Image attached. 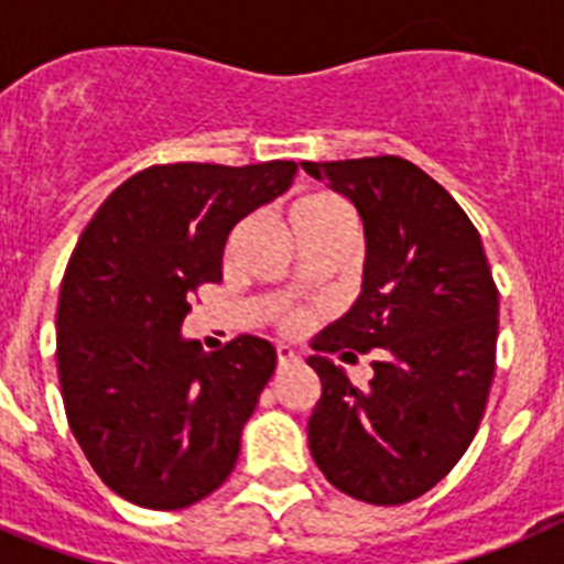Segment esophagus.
I'll list each match as a JSON object with an SVG mask.
<instances>
[{
    "instance_id": "esophagus-1",
    "label": "esophagus",
    "mask_w": 564,
    "mask_h": 564,
    "mask_svg": "<svg viewBox=\"0 0 564 564\" xmlns=\"http://www.w3.org/2000/svg\"><path fill=\"white\" fill-rule=\"evenodd\" d=\"M276 361L279 367H288V364H299V352L291 347H276Z\"/></svg>"
}]
</instances>
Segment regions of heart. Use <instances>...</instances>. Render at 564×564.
<instances>
[{"mask_svg": "<svg viewBox=\"0 0 564 564\" xmlns=\"http://www.w3.org/2000/svg\"><path fill=\"white\" fill-rule=\"evenodd\" d=\"M288 220H291L296 239L302 242L311 234L325 231V228L336 226V223H347V208L333 194H311V197H302V200L293 203ZM302 325H305L302 313H285L282 316V327L285 330H299Z\"/></svg>", "mask_w": 564, "mask_h": 564, "instance_id": "obj_1", "label": "heart"}]
</instances>
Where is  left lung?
Listing matches in <instances>:
<instances>
[{"instance_id":"1","label":"left lung","mask_w":564,"mask_h":564,"mask_svg":"<svg viewBox=\"0 0 564 564\" xmlns=\"http://www.w3.org/2000/svg\"><path fill=\"white\" fill-rule=\"evenodd\" d=\"M356 206L364 282L356 305L311 341L322 398L307 443L322 475L356 500L401 506L449 475L486 412L500 296L480 234L415 163L381 154L302 163ZM377 350L358 391L327 351Z\"/></svg>"}]
</instances>
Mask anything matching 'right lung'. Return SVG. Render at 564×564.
<instances>
[{
	"mask_svg": "<svg viewBox=\"0 0 564 564\" xmlns=\"http://www.w3.org/2000/svg\"><path fill=\"white\" fill-rule=\"evenodd\" d=\"M293 174V161L149 166L78 237L56 313L64 412L96 475L134 506H194L231 475L276 350L237 336L203 352L183 318L188 296L223 279L231 228Z\"/></svg>",
	"mask_w": 564,
	"mask_h": 564,
	"instance_id": "right-lung-1",
	"label": "right lung"
}]
</instances>
